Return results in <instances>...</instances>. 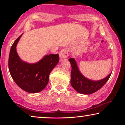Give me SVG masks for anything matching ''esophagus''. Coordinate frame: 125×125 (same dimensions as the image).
Masks as SVG:
<instances>
[{"label":"esophagus","instance_id":"obj_1","mask_svg":"<svg viewBox=\"0 0 125 125\" xmlns=\"http://www.w3.org/2000/svg\"><path fill=\"white\" fill-rule=\"evenodd\" d=\"M68 49L65 48H63L62 50L60 51L59 53L60 57L61 59H66L68 57Z\"/></svg>","mask_w":125,"mask_h":125}]
</instances>
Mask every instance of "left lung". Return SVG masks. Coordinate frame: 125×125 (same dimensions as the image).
Returning a JSON list of instances; mask_svg holds the SVG:
<instances>
[{
	"label": "left lung",
	"instance_id": "obj_1",
	"mask_svg": "<svg viewBox=\"0 0 125 125\" xmlns=\"http://www.w3.org/2000/svg\"><path fill=\"white\" fill-rule=\"evenodd\" d=\"M71 62L72 71L71 83L72 86L78 93L83 94H90L97 92L106 83L112 73L105 78L100 80L94 81L85 77L80 72L77 64L74 58L69 59Z\"/></svg>",
	"mask_w": 125,
	"mask_h": 125
}]
</instances>
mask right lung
Instances as JSON below:
<instances>
[{
  "instance_id": "1",
  "label": "right lung",
  "mask_w": 125,
  "mask_h": 125,
  "mask_svg": "<svg viewBox=\"0 0 125 125\" xmlns=\"http://www.w3.org/2000/svg\"><path fill=\"white\" fill-rule=\"evenodd\" d=\"M21 34L13 42L10 50L8 68L15 83L24 91L31 93H39L47 86L49 74L59 61V54L45 55L35 63L22 60L16 51V46Z\"/></svg>"
}]
</instances>
